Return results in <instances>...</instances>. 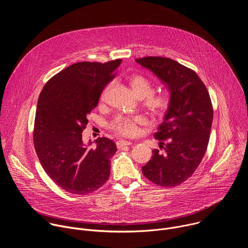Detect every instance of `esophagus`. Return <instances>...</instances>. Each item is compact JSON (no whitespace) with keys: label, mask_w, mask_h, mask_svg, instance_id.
I'll return each mask as SVG.
<instances>
[{"label":"esophagus","mask_w":248,"mask_h":248,"mask_svg":"<svg viewBox=\"0 0 248 248\" xmlns=\"http://www.w3.org/2000/svg\"><path fill=\"white\" fill-rule=\"evenodd\" d=\"M130 144H131V142H130V141H127V140H119V141H117V147L119 149H122L123 147L128 146Z\"/></svg>","instance_id":"1"}]
</instances>
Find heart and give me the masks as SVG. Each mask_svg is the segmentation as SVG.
Wrapping results in <instances>:
<instances>
[{
    "instance_id": "obj_1",
    "label": "heart",
    "mask_w": 248,
    "mask_h": 248,
    "mask_svg": "<svg viewBox=\"0 0 248 248\" xmlns=\"http://www.w3.org/2000/svg\"><path fill=\"white\" fill-rule=\"evenodd\" d=\"M130 88L138 98H144V106L153 115L165 116L172 106V98L169 93L154 94V83L145 76L134 74L128 78ZM144 123L140 116H119L111 123V128L124 136H132L137 131V124Z\"/></svg>"
}]
</instances>
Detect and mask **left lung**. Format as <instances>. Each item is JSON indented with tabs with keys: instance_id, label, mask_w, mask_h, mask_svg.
<instances>
[{
	"instance_id": "8db88e82",
	"label": "left lung",
	"mask_w": 248,
	"mask_h": 248,
	"mask_svg": "<svg viewBox=\"0 0 248 248\" xmlns=\"http://www.w3.org/2000/svg\"><path fill=\"white\" fill-rule=\"evenodd\" d=\"M165 84L172 106L154 137L158 149L142 167L146 178L161 186H175L193 174L206 152L213 121L209 92L194 70L170 58L145 57L135 60Z\"/></svg>"
}]
</instances>
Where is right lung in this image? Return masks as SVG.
<instances>
[{
    "label": "right lung",
    "instance_id": "1",
    "mask_svg": "<svg viewBox=\"0 0 248 248\" xmlns=\"http://www.w3.org/2000/svg\"><path fill=\"white\" fill-rule=\"evenodd\" d=\"M122 60L80 62L62 69L43 87L35 116L33 141L51 180L63 190L85 195L110 176L113 140L98 137L94 149L82 141L87 115L96 108L103 89L116 76Z\"/></svg>",
    "mask_w": 248,
    "mask_h": 248
}]
</instances>
